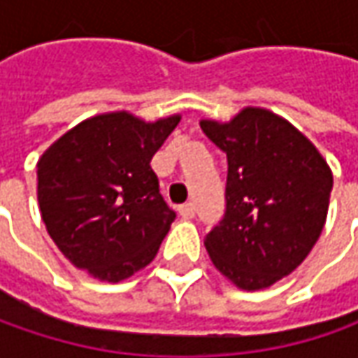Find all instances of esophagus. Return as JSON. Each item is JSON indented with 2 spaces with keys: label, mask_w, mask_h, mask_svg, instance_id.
<instances>
[{
  "label": "esophagus",
  "mask_w": 358,
  "mask_h": 358,
  "mask_svg": "<svg viewBox=\"0 0 358 358\" xmlns=\"http://www.w3.org/2000/svg\"><path fill=\"white\" fill-rule=\"evenodd\" d=\"M179 215H181L183 219H193V217H195V205H193V203H183V205L179 207Z\"/></svg>",
  "instance_id": "obj_1"
}]
</instances>
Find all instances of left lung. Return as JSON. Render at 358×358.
Segmentation results:
<instances>
[{
    "instance_id": "8db88e82",
    "label": "left lung",
    "mask_w": 358,
    "mask_h": 358,
    "mask_svg": "<svg viewBox=\"0 0 358 358\" xmlns=\"http://www.w3.org/2000/svg\"><path fill=\"white\" fill-rule=\"evenodd\" d=\"M227 153V211L205 237L215 268L243 291L267 289L310 253L327 221L333 173L281 115L243 107L231 121L201 119Z\"/></svg>"
}]
</instances>
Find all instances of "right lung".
I'll return each mask as SVG.
<instances>
[{
    "label": "right lung",
    "instance_id": "add662e5",
    "mask_svg": "<svg viewBox=\"0 0 358 358\" xmlns=\"http://www.w3.org/2000/svg\"><path fill=\"white\" fill-rule=\"evenodd\" d=\"M111 111L77 123L37 161V201L49 237L93 279L119 282L147 267L175 213L151 159L179 125Z\"/></svg>",
    "mask_w": 358,
    "mask_h": 358
}]
</instances>
